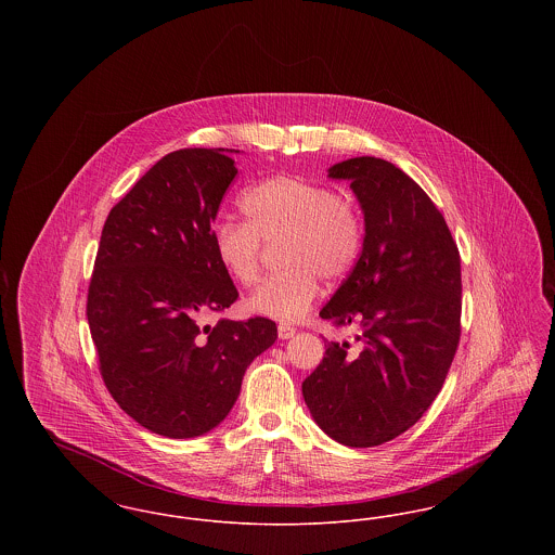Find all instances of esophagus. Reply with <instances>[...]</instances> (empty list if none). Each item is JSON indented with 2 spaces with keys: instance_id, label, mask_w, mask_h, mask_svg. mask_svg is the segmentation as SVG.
<instances>
[{
  "instance_id": "1",
  "label": "esophagus",
  "mask_w": 555,
  "mask_h": 555,
  "mask_svg": "<svg viewBox=\"0 0 555 555\" xmlns=\"http://www.w3.org/2000/svg\"><path fill=\"white\" fill-rule=\"evenodd\" d=\"M295 335V328L291 324H279V337L281 339H291Z\"/></svg>"
}]
</instances>
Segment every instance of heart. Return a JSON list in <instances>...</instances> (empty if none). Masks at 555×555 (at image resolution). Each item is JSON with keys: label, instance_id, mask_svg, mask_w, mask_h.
I'll list each match as a JSON object with an SVG mask.
<instances>
[{"label": "heart", "instance_id": "b5f03b06", "mask_svg": "<svg viewBox=\"0 0 555 555\" xmlns=\"http://www.w3.org/2000/svg\"><path fill=\"white\" fill-rule=\"evenodd\" d=\"M245 222L220 220L211 249L238 285L260 276L262 242L281 241L285 270L268 276L247 299V310L279 322L306 317L320 293V279H344L360 258L362 224L356 208L331 186L276 175L249 186L241 199Z\"/></svg>", "mask_w": 555, "mask_h": 555}]
</instances>
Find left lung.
<instances>
[{
	"mask_svg": "<svg viewBox=\"0 0 555 555\" xmlns=\"http://www.w3.org/2000/svg\"><path fill=\"white\" fill-rule=\"evenodd\" d=\"M364 214V243L320 318L356 331L324 341L301 391L314 423L347 448H374L405 433L439 396L460 341V251L423 186L387 159H345Z\"/></svg>",
	"mask_w": 555,
	"mask_h": 555,
	"instance_id": "1",
	"label": "left lung"
}]
</instances>
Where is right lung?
<instances>
[{"mask_svg": "<svg viewBox=\"0 0 555 555\" xmlns=\"http://www.w3.org/2000/svg\"><path fill=\"white\" fill-rule=\"evenodd\" d=\"M237 150H179L109 210L87 297L100 370L116 403L168 439L210 433L233 410L247 366L276 341L268 318H204L237 299L211 249V222Z\"/></svg>", "mask_w": 555, "mask_h": 555, "instance_id": "obj_1", "label": "right lung"}]
</instances>
